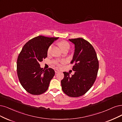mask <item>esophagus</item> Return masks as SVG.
<instances>
[{
  "instance_id": "esophagus-1",
  "label": "esophagus",
  "mask_w": 122,
  "mask_h": 122,
  "mask_svg": "<svg viewBox=\"0 0 122 122\" xmlns=\"http://www.w3.org/2000/svg\"><path fill=\"white\" fill-rule=\"evenodd\" d=\"M55 73H58V72H60V70H59V69H55Z\"/></svg>"
}]
</instances>
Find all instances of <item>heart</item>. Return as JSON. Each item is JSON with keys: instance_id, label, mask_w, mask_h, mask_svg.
Segmentation results:
<instances>
[{"instance_id": "b5f03b06", "label": "heart", "mask_w": 122, "mask_h": 122, "mask_svg": "<svg viewBox=\"0 0 122 122\" xmlns=\"http://www.w3.org/2000/svg\"><path fill=\"white\" fill-rule=\"evenodd\" d=\"M59 46L60 47V48H61V49L63 50L65 48H69V44L66 42H65V41H63V42H61L59 43ZM52 47H53V45H51V46H50L48 48V51H47V52H48V54H50L51 51V50L52 49Z\"/></svg>"}]
</instances>
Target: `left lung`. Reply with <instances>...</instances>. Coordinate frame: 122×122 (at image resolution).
<instances>
[{
	"label": "left lung",
	"instance_id": "1",
	"mask_svg": "<svg viewBox=\"0 0 122 122\" xmlns=\"http://www.w3.org/2000/svg\"><path fill=\"white\" fill-rule=\"evenodd\" d=\"M74 45V52L71 63L74 74L63 72L64 77L61 81L63 92L70 97L83 96L92 87L97 78L98 61L92 45L81 38L69 39Z\"/></svg>",
	"mask_w": 122,
	"mask_h": 122
}]
</instances>
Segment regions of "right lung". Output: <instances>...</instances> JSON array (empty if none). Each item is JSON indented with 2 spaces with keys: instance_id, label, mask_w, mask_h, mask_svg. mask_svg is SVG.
Masks as SVG:
<instances>
[{
  "instance_id": "right-lung-1",
  "label": "right lung",
  "mask_w": 122,
  "mask_h": 122,
  "mask_svg": "<svg viewBox=\"0 0 122 122\" xmlns=\"http://www.w3.org/2000/svg\"><path fill=\"white\" fill-rule=\"evenodd\" d=\"M59 38L39 36L27 42L17 60V73L22 86L29 93L39 95L48 89L55 71L43 69L39 63L47 57L48 49Z\"/></svg>"
}]
</instances>
